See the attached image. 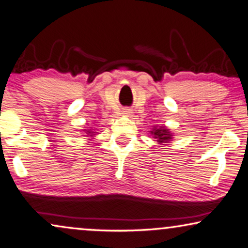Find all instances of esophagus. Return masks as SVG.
Returning <instances> with one entry per match:
<instances>
[{
    "mask_svg": "<svg viewBox=\"0 0 248 248\" xmlns=\"http://www.w3.org/2000/svg\"><path fill=\"white\" fill-rule=\"evenodd\" d=\"M124 114H129L130 111H128V109H126V111H124Z\"/></svg>",
    "mask_w": 248,
    "mask_h": 248,
    "instance_id": "1",
    "label": "esophagus"
}]
</instances>
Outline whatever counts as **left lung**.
<instances>
[{
  "label": "left lung",
  "instance_id": "left-lung-1",
  "mask_svg": "<svg viewBox=\"0 0 248 248\" xmlns=\"http://www.w3.org/2000/svg\"><path fill=\"white\" fill-rule=\"evenodd\" d=\"M150 134L158 144L169 143V140H173V133L165 126H153L152 129L150 130Z\"/></svg>",
  "mask_w": 248,
  "mask_h": 248
}]
</instances>
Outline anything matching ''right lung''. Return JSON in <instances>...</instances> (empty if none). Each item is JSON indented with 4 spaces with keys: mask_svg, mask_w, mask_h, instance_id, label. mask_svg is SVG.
<instances>
[{
    "mask_svg": "<svg viewBox=\"0 0 248 248\" xmlns=\"http://www.w3.org/2000/svg\"><path fill=\"white\" fill-rule=\"evenodd\" d=\"M82 131H84V134H86V135H83V136L88 137V140H95V139H93V136L96 135V131H93V129H83Z\"/></svg>",
    "mask_w": 248,
    "mask_h": 248,
    "instance_id": "1",
    "label": "right lung"
}]
</instances>
